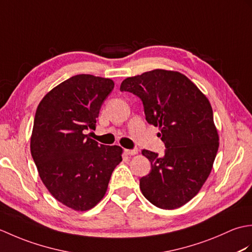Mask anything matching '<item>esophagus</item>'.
<instances>
[{"mask_svg": "<svg viewBox=\"0 0 252 252\" xmlns=\"http://www.w3.org/2000/svg\"><path fill=\"white\" fill-rule=\"evenodd\" d=\"M125 153L126 155H129V156H133V155H135L137 152L135 149H125Z\"/></svg>", "mask_w": 252, "mask_h": 252, "instance_id": "esophagus-1", "label": "esophagus"}]
</instances>
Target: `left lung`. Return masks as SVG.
<instances>
[{
	"instance_id": "obj_1",
	"label": "left lung",
	"mask_w": 252,
	"mask_h": 252,
	"mask_svg": "<svg viewBox=\"0 0 252 252\" xmlns=\"http://www.w3.org/2000/svg\"><path fill=\"white\" fill-rule=\"evenodd\" d=\"M121 92L143 101L149 125L159 126L163 156L143 149L152 170L140 179V189L158 208H180L197 195L212 170L219 135L208 98L178 71L155 69L123 80Z\"/></svg>"
}]
</instances>
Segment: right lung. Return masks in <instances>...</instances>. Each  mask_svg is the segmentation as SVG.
Here are the masks:
<instances>
[{
	"instance_id": "right-lung-1",
	"label": "right lung",
	"mask_w": 252,
	"mask_h": 252,
	"mask_svg": "<svg viewBox=\"0 0 252 252\" xmlns=\"http://www.w3.org/2000/svg\"><path fill=\"white\" fill-rule=\"evenodd\" d=\"M114 87L110 79L77 74L50 91L35 111L31 156L53 197L73 210L97 205L122 161L120 146H105L85 134L95 130Z\"/></svg>"
}]
</instances>
